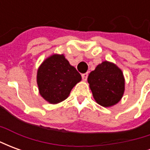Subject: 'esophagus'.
<instances>
[{"label": "esophagus", "instance_id": "esophagus-1", "mask_svg": "<svg viewBox=\"0 0 150 150\" xmlns=\"http://www.w3.org/2000/svg\"><path fill=\"white\" fill-rule=\"evenodd\" d=\"M88 73H84V74H82V79H83V80L86 81V80H87V79H88Z\"/></svg>", "mask_w": 150, "mask_h": 150}]
</instances>
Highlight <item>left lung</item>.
Instances as JSON below:
<instances>
[{"label": "left lung", "instance_id": "left-lung-1", "mask_svg": "<svg viewBox=\"0 0 150 150\" xmlns=\"http://www.w3.org/2000/svg\"><path fill=\"white\" fill-rule=\"evenodd\" d=\"M88 82L95 100L103 107L117 104L125 91L122 71L114 63L104 61L89 74Z\"/></svg>", "mask_w": 150, "mask_h": 150}]
</instances>
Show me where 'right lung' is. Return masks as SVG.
<instances>
[{
    "label": "right lung",
    "instance_id": "add662e5",
    "mask_svg": "<svg viewBox=\"0 0 150 150\" xmlns=\"http://www.w3.org/2000/svg\"><path fill=\"white\" fill-rule=\"evenodd\" d=\"M81 75L72 67L63 54H53L44 60L37 73V83L40 95L49 102L55 104L68 97Z\"/></svg>",
    "mask_w": 150,
    "mask_h": 150
}]
</instances>
